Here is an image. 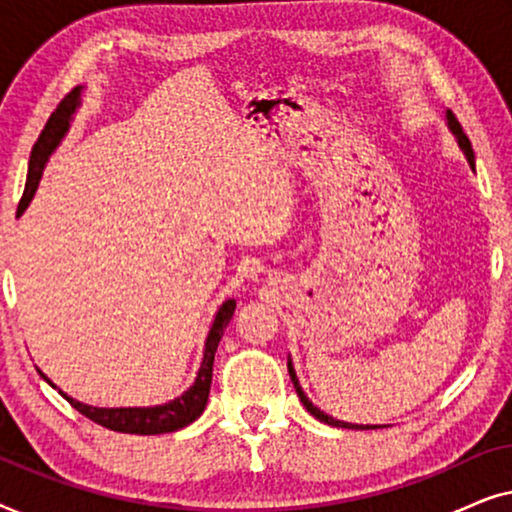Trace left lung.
Segmentation results:
<instances>
[{"mask_svg":"<svg viewBox=\"0 0 512 512\" xmlns=\"http://www.w3.org/2000/svg\"><path fill=\"white\" fill-rule=\"evenodd\" d=\"M445 121H447V128H450V132L454 135V139H457L459 149L464 151V156H466V160H468V165H471L473 170H475V153H473V146H471V142H468L466 132L461 130V125H459V121H457V116H454L450 109L445 111ZM286 366H289L291 382H293V387H296V394H298V398H300V403H303L305 408H307V412H310L312 417H317L319 422H324V424H328V426H338V429H356V431L382 429V424H352V422H340V419H335V417H331V415H326L324 410L317 408V405H314V403L310 401V398H307V394L303 391V387H300L298 375H296V368H293L291 356H289V361H286Z\"/></svg>","mask_w":512,"mask_h":512,"instance_id":"1","label":"left lung"}]
</instances>
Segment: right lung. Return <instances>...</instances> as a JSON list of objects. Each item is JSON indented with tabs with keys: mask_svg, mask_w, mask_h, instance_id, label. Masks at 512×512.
I'll list each match as a JSON object with an SVG mask.
<instances>
[{
	"mask_svg": "<svg viewBox=\"0 0 512 512\" xmlns=\"http://www.w3.org/2000/svg\"><path fill=\"white\" fill-rule=\"evenodd\" d=\"M81 93H83V86H76L72 93L65 95V100L58 104V109L53 111L51 118H48V123L44 125V130H41L37 144L32 146L30 165H27L25 193L23 198H20L16 216H23L25 209L30 207L34 193H37L39 188V179L41 174H44L48 158L53 156V151L58 149L62 139H65V135L69 132V125H72L76 116V109L81 107ZM233 312H235L233 298H228L226 303H221V307L214 314L212 326H209V333L205 338V349H202V361H200L198 373H195L193 384L184 391V394L172 398V401L167 403L146 405V408H95V405L81 403L76 401V398L67 396L65 391L55 387V384L48 380L39 368L37 370L53 389L60 391V396L65 398V401L72 403V408L79 410L81 415H86L88 419H93L95 424L104 426V429H111L118 433H137V436H158V433L179 431L184 429V426L193 424L195 419L202 415V410H205L207 398H209V387H212L214 354L221 342L223 331H226L230 319H233Z\"/></svg>",
	"mask_w": 512,
	"mask_h": 512,
	"instance_id": "add662e5",
	"label": "right lung"
}]
</instances>
